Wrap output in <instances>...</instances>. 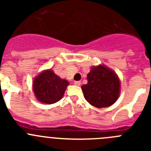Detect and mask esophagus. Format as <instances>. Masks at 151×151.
I'll use <instances>...</instances> for the list:
<instances>
[{"label":"esophagus","instance_id":"1","mask_svg":"<svg viewBox=\"0 0 151 151\" xmlns=\"http://www.w3.org/2000/svg\"><path fill=\"white\" fill-rule=\"evenodd\" d=\"M74 85H77V86H79V85H81V82H80L79 81H75V82H74Z\"/></svg>","mask_w":151,"mask_h":151}]
</instances>
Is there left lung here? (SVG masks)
<instances>
[{
  "label": "left lung",
  "mask_w": 151,
  "mask_h": 151,
  "mask_svg": "<svg viewBox=\"0 0 151 151\" xmlns=\"http://www.w3.org/2000/svg\"><path fill=\"white\" fill-rule=\"evenodd\" d=\"M88 83L82 86L85 100L97 108L108 107L119 98L120 82L115 72L104 65L92 66Z\"/></svg>",
  "instance_id": "1"
}]
</instances>
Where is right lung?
Returning a JSON list of instances; mask_svg holds the SVG:
<instances>
[{"label": "right lung", "instance_id": "add662e5", "mask_svg": "<svg viewBox=\"0 0 151 151\" xmlns=\"http://www.w3.org/2000/svg\"><path fill=\"white\" fill-rule=\"evenodd\" d=\"M69 85L67 80L62 79L53 70L47 69L35 78L33 91L40 102L51 104L62 98Z\"/></svg>", "mask_w": 151, "mask_h": 151}]
</instances>
